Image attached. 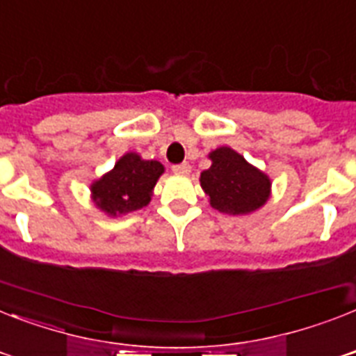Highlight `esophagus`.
Masks as SVG:
<instances>
[{"mask_svg":"<svg viewBox=\"0 0 356 356\" xmlns=\"http://www.w3.org/2000/svg\"><path fill=\"white\" fill-rule=\"evenodd\" d=\"M172 170H173V173H177V175H188V173H190V164L188 163L173 164Z\"/></svg>","mask_w":356,"mask_h":356,"instance_id":"1","label":"esophagus"}]
</instances>
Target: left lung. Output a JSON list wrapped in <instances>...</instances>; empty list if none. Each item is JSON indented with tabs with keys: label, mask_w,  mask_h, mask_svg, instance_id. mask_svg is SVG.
<instances>
[{
	"label": "left lung",
	"mask_w": 356,
	"mask_h": 356,
	"mask_svg": "<svg viewBox=\"0 0 356 356\" xmlns=\"http://www.w3.org/2000/svg\"><path fill=\"white\" fill-rule=\"evenodd\" d=\"M212 166L201 173V186L210 204L223 213H250L265 204L270 181L239 153L219 148L210 153Z\"/></svg>",
	"instance_id": "left-lung-1"
}]
</instances>
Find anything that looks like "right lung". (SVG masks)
Instances as JSON below:
<instances>
[{
	"mask_svg": "<svg viewBox=\"0 0 356 356\" xmlns=\"http://www.w3.org/2000/svg\"><path fill=\"white\" fill-rule=\"evenodd\" d=\"M163 172V164L157 161H143L137 153H126L111 172L91 186L95 203L109 216L146 207Z\"/></svg>",
	"mask_w": 356,
	"mask_h": 356,
	"instance_id": "add662e5",
	"label": "right lung"
}]
</instances>
